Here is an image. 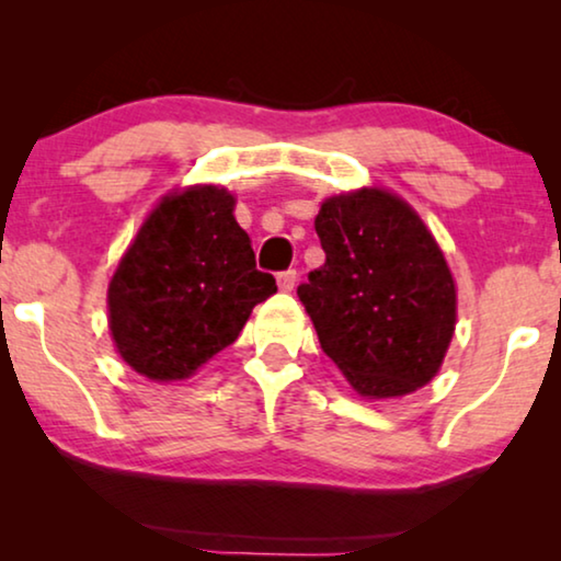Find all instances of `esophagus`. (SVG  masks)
I'll return each mask as SVG.
<instances>
[{
  "mask_svg": "<svg viewBox=\"0 0 561 561\" xmlns=\"http://www.w3.org/2000/svg\"><path fill=\"white\" fill-rule=\"evenodd\" d=\"M296 271H283V273H278V288L280 290H286V294H290V290L296 288Z\"/></svg>",
  "mask_w": 561,
  "mask_h": 561,
  "instance_id": "obj_1",
  "label": "esophagus"
}]
</instances>
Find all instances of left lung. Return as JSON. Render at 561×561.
<instances>
[{
	"mask_svg": "<svg viewBox=\"0 0 561 561\" xmlns=\"http://www.w3.org/2000/svg\"><path fill=\"white\" fill-rule=\"evenodd\" d=\"M327 263L298 286L321 350L363 396H405L439 370L457 319L455 280L409 204L378 188L327 198Z\"/></svg>",
	"mask_w": 561,
	"mask_h": 561,
	"instance_id": "obj_1",
	"label": "left lung"
}]
</instances>
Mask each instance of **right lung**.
<instances>
[{
	"label": "right lung",
	"instance_id": "add662e5",
	"mask_svg": "<svg viewBox=\"0 0 561 561\" xmlns=\"http://www.w3.org/2000/svg\"><path fill=\"white\" fill-rule=\"evenodd\" d=\"M225 188L165 196L110 283L119 355L150 380H181L240 336L278 286L255 267L250 237Z\"/></svg>",
	"mask_w": 561,
	"mask_h": 561
}]
</instances>
